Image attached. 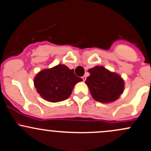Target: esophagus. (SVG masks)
Listing matches in <instances>:
<instances>
[{
  "mask_svg": "<svg viewBox=\"0 0 151 151\" xmlns=\"http://www.w3.org/2000/svg\"><path fill=\"white\" fill-rule=\"evenodd\" d=\"M82 79L83 80V81H86V77L85 76H83V77H82Z\"/></svg>",
  "mask_w": 151,
  "mask_h": 151,
  "instance_id": "34e87169",
  "label": "esophagus"
}]
</instances>
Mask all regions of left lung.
Listing matches in <instances>:
<instances>
[{
	"instance_id": "8db88e82",
	"label": "left lung",
	"mask_w": 151,
	"mask_h": 151,
	"mask_svg": "<svg viewBox=\"0 0 151 151\" xmlns=\"http://www.w3.org/2000/svg\"><path fill=\"white\" fill-rule=\"evenodd\" d=\"M90 76L85 83L95 100L111 102L116 100L124 91V83L120 76L110 72L102 66H96L88 70Z\"/></svg>"
}]
</instances>
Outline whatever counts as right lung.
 <instances>
[{"label": "right lung", "instance_id": "obj_1", "mask_svg": "<svg viewBox=\"0 0 151 151\" xmlns=\"http://www.w3.org/2000/svg\"><path fill=\"white\" fill-rule=\"evenodd\" d=\"M81 81V78L75 75L73 69L70 70L65 65H58L38 73L34 84L43 99L57 102L68 99L74 86Z\"/></svg>", "mask_w": 151, "mask_h": 151}]
</instances>
